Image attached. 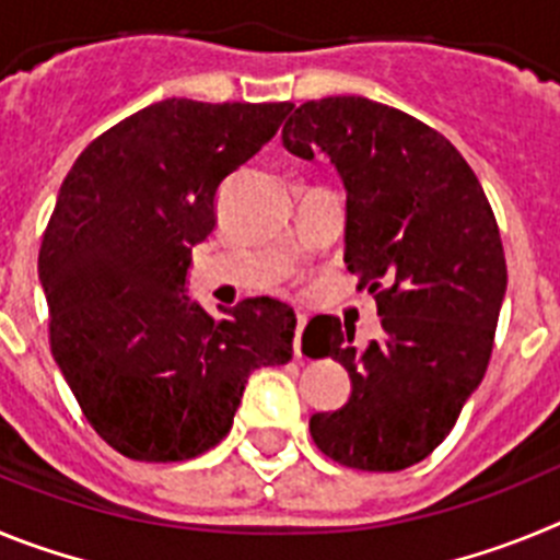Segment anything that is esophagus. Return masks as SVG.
I'll use <instances>...</instances> for the list:
<instances>
[{
  "instance_id": "1",
  "label": "esophagus",
  "mask_w": 560,
  "mask_h": 560,
  "mask_svg": "<svg viewBox=\"0 0 560 560\" xmlns=\"http://www.w3.org/2000/svg\"><path fill=\"white\" fill-rule=\"evenodd\" d=\"M305 314H296V330H294V355L296 359H303V330H305Z\"/></svg>"
}]
</instances>
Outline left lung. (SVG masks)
<instances>
[{
    "label": "left lung",
    "instance_id": "left-lung-1",
    "mask_svg": "<svg viewBox=\"0 0 560 560\" xmlns=\"http://www.w3.org/2000/svg\"><path fill=\"white\" fill-rule=\"evenodd\" d=\"M283 145L314 148L339 173L345 264L375 294L384 336L355 353L353 330L316 316L303 334L350 375V398L311 418L319 452L361 471H400L446 440L479 387L508 289L502 237L457 148L409 114L368 97L294 108Z\"/></svg>",
    "mask_w": 560,
    "mask_h": 560
}]
</instances>
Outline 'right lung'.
I'll return each mask as SVG.
<instances>
[{"instance_id":"1","label":"right lung","mask_w":560,"mask_h":560,"mask_svg":"<svg viewBox=\"0 0 560 560\" xmlns=\"http://www.w3.org/2000/svg\"><path fill=\"white\" fill-rule=\"evenodd\" d=\"M291 103L167 97L72 165L38 252L49 348L86 420L131 459L176 463L226 438L252 370L285 364L296 316L255 296L212 319L187 291L215 196Z\"/></svg>"}]
</instances>
